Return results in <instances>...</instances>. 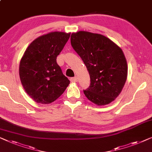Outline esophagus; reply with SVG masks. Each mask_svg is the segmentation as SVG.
<instances>
[{
  "label": "esophagus",
  "mask_w": 152,
  "mask_h": 152,
  "mask_svg": "<svg viewBox=\"0 0 152 152\" xmlns=\"http://www.w3.org/2000/svg\"><path fill=\"white\" fill-rule=\"evenodd\" d=\"M70 80H71L72 82L76 83V82H77V81H78V78H77L76 76V77H73V78H70Z\"/></svg>",
  "instance_id": "34e87169"
}]
</instances>
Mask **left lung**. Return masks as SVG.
Returning a JSON list of instances; mask_svg holds the SVG:
<instances>
[{"label": "left lung", "instance_id": "8db88e82", "mask_svg": "<svg viewBox=\"0 0 152 152\" xmlns=\"http://www.w3.org/2000/svg\"><path fill=\"white\" fill-rule=\"evenodd\" d=\"M71 44L90 76L85 96L97 105H105L121 94L127 76V61L123 51L106 36L88 31L72 33Z\"/></svg>", "mask_w": 152, "mask_h": 152}]
</instances>
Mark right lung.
<instances>
[{
	"instance_id": "obj_1",
	"label": "right lung",
	"mask_w": 152,
	"mask_h": 152,
	"mask_svg": "<svg viewBox=\"0 0 152 152\" xmlns=\"http://www.w3.org/2000/svg\"><path fill=\"white\" fill-rule=\"evenodd\" d=\"M70 33L54 31L34 40L20 60L19 76L23 87L38 103L49 104L63 94L69 80L62 72L56 58Z\"/></svg>"
}]
</instances>
